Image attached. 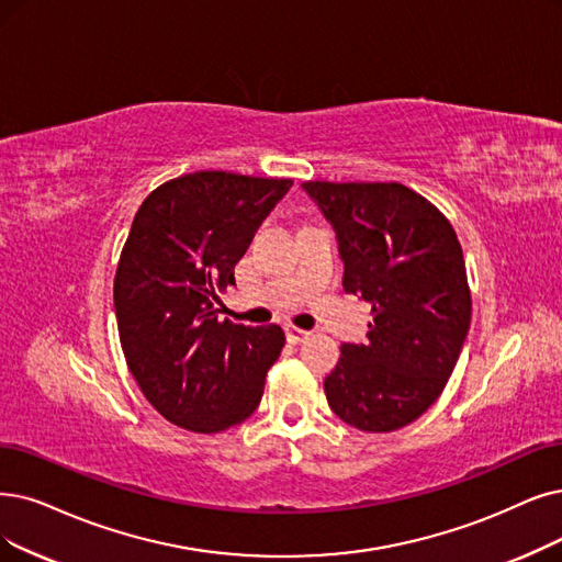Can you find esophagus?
<instances>
[{
  "label": "esophagus",
  "instance_id": "obj_1",
  "mask_svg": "<svg viewBox=\"0 0 562 562\" xmlns=\"http://www.w3.org/2000/svg\"><path fill=\"white\" fill-rule=\"evenodd\" d=\"M308 334L311 331H306V329H300V327H285V336H288V341L290 344H302V341H306L308 339Z\"/></svg>",
  "mask_w": 562,
  "mask_h": 562
}]
</instances>
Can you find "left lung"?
<instances>
[{
	"label": "left lung",
	"instance_id": "1",
	"mask_svg": "<svg viewBox=\"0 0 562 562\" xmlns=\"http://www.w3.org/2000/svg\"><path fill=\"white\" fill-rule=\"evenodd\" d=\"M331 223L344 290L371 304L367 344H344L325 378L329 408L387 434L429 411L470 327V288L452 223L396 182H304Z\"/></svg>",
	"mask_w": 562,
	"mask_h": 562
}]
</instances>
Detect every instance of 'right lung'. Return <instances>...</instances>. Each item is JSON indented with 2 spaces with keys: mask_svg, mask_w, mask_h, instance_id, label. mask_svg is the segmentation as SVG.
Returning a JSON list of instances; mask_svg holds the SVG:
<instances>
[{
  "mask_svg": "<svg viewBox=\"0 0 562 562\" xmlns=\"http://www.w3.org/2000/svg\"><path fill=\"white\" fill-rule=\"evenodd\" d=\"M290 187L200 170L154 189L133 218L115 274L120 341L145 398L182 429L226 431L258 408L283 329L221 323L216 304Z\"/></svg>",
  "mask_w": 562,
  "mask_h": 562,
  "instance_id": "right-lung-1",
  "label": "right lung"
}]
</instances>
